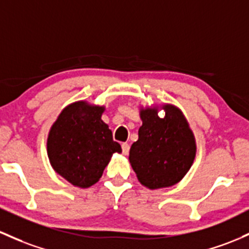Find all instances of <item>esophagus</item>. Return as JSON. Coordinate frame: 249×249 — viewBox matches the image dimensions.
Wrapping results in <instances>:
<instances>
[{
	"label": "esophagus",
	"mask_w": 249,
	"mask_h": 249,
	"mask_svg": "<svg viewBox=\"0 0 249 249\" xmlns=\"http://www.w3.org/2000/svg\"><path fill=\"white\" fill-rule=\"evenodd\" d=\"M122 149H123V154L124 155H129L130 151V145L127 143H123L122 144Z\"/></svg>",
	"instance_id": "obj_1"
}]
</instances>
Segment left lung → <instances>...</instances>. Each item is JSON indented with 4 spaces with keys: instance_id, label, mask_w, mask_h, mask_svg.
Here are the masks:
<instances>
[{
    "instance_id": "left-lung-1",
    "label": "left lung",
    "mask_w": 249,
    "mask_h": 249,
    "mask_svg": "<svg viewBox=\"0 0 249 249\" xmlns=\"http://www.w3.org/2000/svg\"><path fill=\"white\" fill-rule=\"evenodd\" d=\"M166 112L163 117L158 113ZM138 141L129 160L138 181L149 189H162L182 181L196 156V141L183 112L173 104L141 106Z\"/></svg>"
}]
</instances>
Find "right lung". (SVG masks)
<instances>
[{
  "instance_id": "right-lung-1",
  "label": "right lung",
  "mask_w": 249,
  "mask_h": 249,
  "mask_svg": "<svg viewBox=\"0 0 249 249\" xmlns=\"http://www.w3.org/2000/svg\"><path fill=\"white\" fill-rule=\"evenodd\" d=\"M104 105L78 100L64 108L51 126L47 155L52 168L74 187L100 179L112 155L122 154L112 131L102 120Z\"/></svg>"
}]
</instances>
